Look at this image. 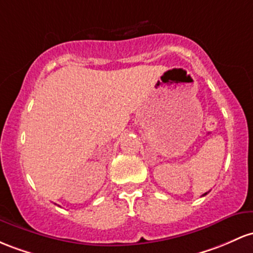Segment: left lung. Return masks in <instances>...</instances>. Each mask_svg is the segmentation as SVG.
I'll return each instance as SVG.
<instances>
[{"mask_svg":"<svg viewBox=\"0 0 253 253\" xmlns=\"http://www.w3.org/2000/svg\"><path fill=\"white\" fill-rule=\"evenodd\" d=\"M205 194H207V193H204V194H203V196H205Z\"/></svg>","mask_w":253,"mask_h":253,"instance_id":"obj_1","label":"left lung"}]
</instances>
